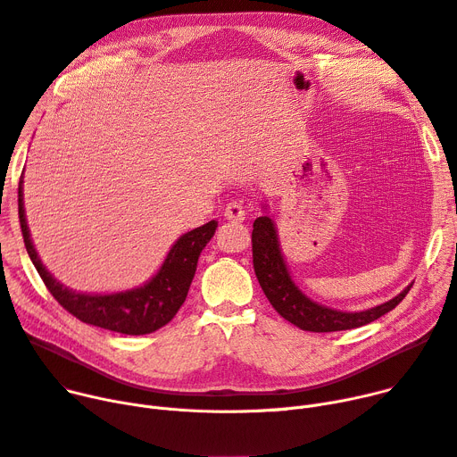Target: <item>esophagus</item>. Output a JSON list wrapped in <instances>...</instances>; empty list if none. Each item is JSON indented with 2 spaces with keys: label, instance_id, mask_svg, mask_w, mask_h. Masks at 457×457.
Masks as SVG:
<instances>
[{
  "label": "esophagus",
  "instance_id": "1",
  "mask_svg": "<svg viewBox=\"0 0 457 457\" xmlns=\"http://www.w3.org/2000/svg\"><path fill=\"white\" fill-rule=\"evenodd\" d=\"M224 217L228 220H235V222H242L246 219V211H245V205H242L240 202H229L224 209Z\"/></svg>",
  "mask_w": 457,
  "mask_h": 457
}]
</instances>
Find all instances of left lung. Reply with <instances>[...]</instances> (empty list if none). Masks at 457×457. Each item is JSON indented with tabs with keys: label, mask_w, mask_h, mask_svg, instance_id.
<instances>
[{
	"label": "left lung",
	"mask_w": 457,
	"mask_h": 457,
	"mask_svg": "<svg viewBox=\"0 0 457 457\" xmlns=\"http://www.w3.org/2000/svg\"><path fill=\"white\" fill-rule=\"evenodd\" d=\"M252 252L255 276L264 295L271 303V307L287 321L294 323L303 330L334 332L368 325L397 307L411 288L410 285L397 297L382 303V305L375 309H368L361 312H340L318 305V303L311 301L294 285L279 250L276 226H273L270 217H259L253 222Z\"/></svg>",
	"instance_id": "8db88e82"
}]
</instances>
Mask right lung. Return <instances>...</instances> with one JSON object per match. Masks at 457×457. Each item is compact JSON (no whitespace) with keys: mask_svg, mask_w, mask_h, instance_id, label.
I'll return each mask as SVG.
<instances>
[{"mask_svg":"<svg viewBox=\"0 0 457 457\" xmlns=\"http://www.w3.org/2000/svg\"><path fill=\"white\" fill-rule=\"evenodd\" d=\"M21 196L23 195L20 181L18 215L25 250L30 261H33L37 271L40 273L44 285L60 303V307L84 323L120 334H130V337L154 332L176 316L187 297L196 271L198 257L217 229V222L211 220L186 235H181L176 240V245L170 248L160 271L145 287L110 295L77 294L53 279L51 273L40 262V257L29 237Z\"/></svg>","mask_w":457,"mask_h":457,"instance_id":"1","label":"right lung"}]
</instances>
